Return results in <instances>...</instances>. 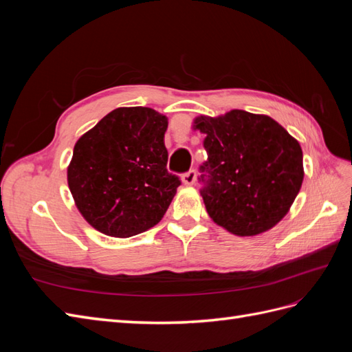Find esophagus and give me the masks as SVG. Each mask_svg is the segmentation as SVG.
I'll list each match as a JSON object with an SVG mask.
<instances>
[{"label": "esophagus", "instance_id": "34e87169", "mask_svg": "<svg viewBox=\"0 0 352 352\" xmlns=\"http://www.w3.org/2000/svg\"><path fill=\"white\" fill-rule=\"evenodd\" d=\"M195 180H197V172H195L194 168H190L189 172L184 173V176H182V182H184L185 185H188V186L194 185Z\"/></svg>", "mask_w": 352, "mask_h": 352}]
</instances>
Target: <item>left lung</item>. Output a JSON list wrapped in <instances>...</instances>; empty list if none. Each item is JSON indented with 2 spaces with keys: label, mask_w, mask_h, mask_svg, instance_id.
Wrapping results in <instances>:
<instances>
[{
  "label": "left lung",
  "mask_w": 352,
  "mask_h": 352,
  "mask_svg": "<svg viewBox=\"0 0 352 352\" xmlns=\"http://www.w3.org/2000/svg\"><path fill=\"white\" fill-rule=\"evenodd\" d=\"M207 162L199 166V194L208 216L233 235L272 229L300 192L304 167L300 144L272 117L232 110L201 116Z\"/></svg>",
  "instance_id": "obj_1"
}]
</instances>
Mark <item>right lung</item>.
Wrapping results in <instances>:
<instances>
[{"instance_id":"add662e5","label":"right lung","mask_w":352,"mask_h":352,"mask_svg":"<svg viewBox=\"0 0 352 352\" xmlns=\"http://www.w3.org/2000/svg\"><path fill=\"white\" fill-rule=\"evenodd\" d=\"M167 117L120 107L79 138L67 167L76 207L92 228L129 238L155 226L180 179L167 172Z\"/></svg>"}]
</instances>
